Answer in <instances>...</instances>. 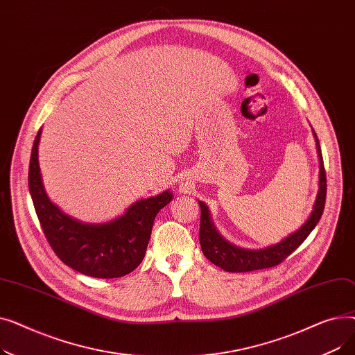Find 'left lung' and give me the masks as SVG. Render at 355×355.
Returning <instances> with one entry per match:
<instances>
[{
    "label": "left lung",
    "mask_w": 355,
    "mask_h": 355,
    "mask_svg": "<svg viewBox=\"0 0 355 355\" xmlns=\"http://www.w3.org/2000/svg\"><path fill=\"white\" fill-rule=\"evenodd\" d=\"M315 135V132H313ZM316 151L320 157V190L316 194V200L313 209L308 220L304 223L302 227L297 229L295 233L285 237L282 241L272 245L265 249L249 250L241 249L223 237L214 227L209 207L202 201H198L201 207V218H200V245L201 250L211 263L221 268L226 272H252L259 269H268L276 266L285 260L295 249L304 243V240L309 236V233L318 225V221L324 213L325 197H327V175L324 168V159L321 154L320 141L315 135Z\"/></svg>",
    "instance_id": "left-lung-1"
}]
</instances>
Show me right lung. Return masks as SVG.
Instances as JSON below:
<instances>
[{
    "instance_id": "1",
    "label": "right lung",
    "mask_w": 355,
    "mask_h": 355,
    "mask_svg": "<svg viewBox=\"0 0 355 355\" xmlns=\"http://www.w3.org/2000/svg\"><path fill=\"white\" fill-rule=\"evenodd\" d=\"M37 132L30 158L28 190L49 245L62 262L86 276L112 279L135 270L146 252L158 211L173 200L166 190L134 202L115 220L89 225L64 214L46 194L40 166Z\"/></svg>"
}]
</instances>
